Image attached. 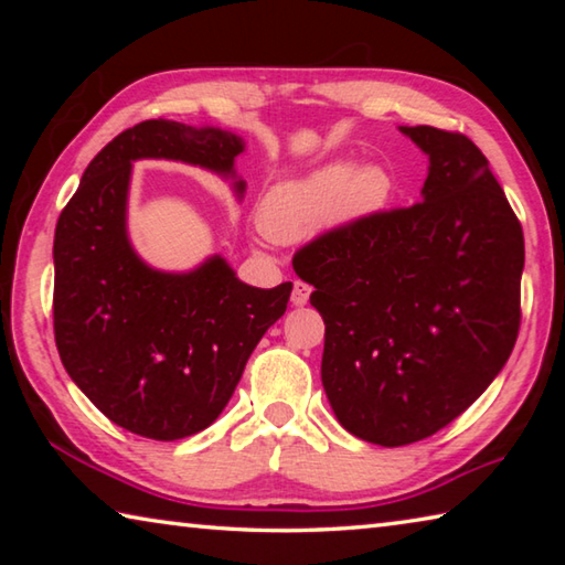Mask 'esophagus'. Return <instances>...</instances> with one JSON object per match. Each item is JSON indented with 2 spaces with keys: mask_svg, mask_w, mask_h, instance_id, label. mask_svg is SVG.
<instances>
[{
  "mask_svg": "<svg viewBox=\"0 0 565 565\" xmlns=\"http://www.w3.org/2000/svg\"><path fill=\"white\" fill-rule=\"evenodd\" d=\"M309 296H311V286L309 284L294 281V291H291V303L294 306H306V303H309Z\"/></svg>",
  "mask_w": 565,
  "mask_h": 565,
  "instance_id": "obj_1",
  "label": "esophagus"
}]
</instances>
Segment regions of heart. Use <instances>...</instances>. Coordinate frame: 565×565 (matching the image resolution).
<instances>
[{
  "mask_svg": "<svg viewBox=\"0 0 565 565\" xmlns=\"http://www.w3.org/2000/svg\"><path fill=\"white\" fill-rule=\"evenodd\" d=\"M394 174L379 161L339 157L299 177L276 181L259 206V224L276 242L291 244L329 224H353L394 199Z\"/></svg>",
  "mask_w": 565,
  "mask_h": 565,
  "instance_id": "heart-1",
  "label": "heart"
}]
</instances>
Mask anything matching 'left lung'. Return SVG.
Segmentation results:
<instances>
[{
  "mask_svg": "<svg viewBox=\"0 0 565 565\" xmlns=\"http://www.w3.org/2000/svg\"><path fill=\"white\" fill-rule=\"evenodd\" d=\"M428 157L420 202L303 246L294 271L327 323L321 384L349 434L434 436L491 386L521 323L523 232L471 139L398 127Z\"/></svg>",
  "mask_w": 565,
  "mask_h": 565,
  "instance_id": "left-lung-1",
  "label": "left lung"
}]
</instances>
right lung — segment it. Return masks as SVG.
<instances>
[{
	"instance_id": "add662e5",
	"label": "right lung",
	"mask_w": 565,
	"mask_h": 565,
	"mask_svg": "<svg viewBox=\"0 0 565 565\" xmlns=\"http://www.w3.org/2000/svg\"><path fill=\"white\" fill-rule=\"evenodd\" d=\"M246 141L218 127L149 119L92 159L54 232V339L66 374L114 424L154 441L212 426L266 329L279 321L291 281L256 289L224 256L191 271H161L127 228L134 161L169 159L246 181Z\"/></svg>"
}]
</instances>
